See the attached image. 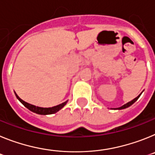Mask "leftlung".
Here are the masks:
<instances>
[{
  "mask_svg": "<svg viewBox=\"0 0 155 155\" xmlns=\"http://www.w3.org/2000/svg\"><path fill=\"white\" fill-rule=\"evenodd\" d=\"M140 95L138 97H136V98H134V99L133 101H130V102H128L127 104H124V105H122V107H118V108H115V109L121 110V109H124V108H126V107H130V106H131L132 104H134V102H135L136 101H137V99H138V98L140 97Z\"/></svg>",
  "mask_w": 155,
  "mask_h": 155,
  "instance_id": "1",
  "label": "left lung"
}]
</instances>
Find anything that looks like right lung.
Masks as SVG:
<instances>
[{"label":"right lung","mask_w":155,"mask_h":155,"mask_svg":"<svg viewBox=\"0 0 155 155\" xmlns=\"http://www.w3.org/2000/svg\"><path fill=\"white\" fill-rule=\"evenodd\" d=\"M15 94L16 97L18 98V100L21 102L22 104H23L25 107H26L29 110H30L31 111H33V112L37 113V114H39V115H51V114H54L57 111H58L59 110H61L63 107H64L65 104H66L67 101L64 102V103H61L60 104L57 106H54V107H38V106H35L33 104H31L27 103V102L24 101L23 100H21V98Z\"/></svg>","instance_id":"1"}]
</instances>
